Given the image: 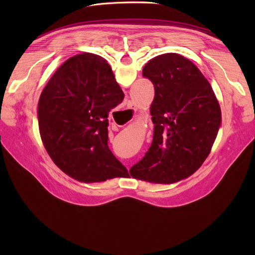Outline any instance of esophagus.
I'll return each instance as SVG.
<instances>
[{
	"label": "esophagus",
	"instance_id": "1",
	"mask_svg": "<svg viewBox=\"0 0 255 255\" xmlns=\"http://www.w3.org/2000/svg\"><path fill=\"white\" fill-rule=\"evenodd\" d=\"M127 112H128L130 115L133 116H135V114H136V111H137V107H136V105L133 103V102H128V105H127Z\"/></svg>",
	"mask_w": 255,
	"mask_h": 255
}]
</instances>
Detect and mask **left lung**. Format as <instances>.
Instances as JSON below:
<instances>
[{"mask_svg":"<svg viewBox=\"0 0 255 255\" xmlns=\"http://www.w3.org/2000/svg\"><path fill=\"white\" fill-rule=\"evenodd\" d=\"M154 85L150 113L152 144L129 169L135 179L170 184L197 171L211 152L221 122L220 106L211 84L187 58L158 55L143 67Z\"/></svg>","mask_w":255,"mask_h":255,"instance_id":"8db88e82","label":"left lung"}]
</instances>
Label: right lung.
Returning a JSON list of instances; mask_svg holds the SVG:
<instances>
[{
  "instance_id": "obj_1",
  "label": "right lung",
  "mask_w": 255,
  "mask_h": 255,
  "mask_svg": "<svg viewBox=\"0 0 255 255\" xmlns=\"http://www.w3.org/2000/svg\"><path fill=\"white\" fill-rule=\"evenodd\" d=\"M125 94L106 60L83 53L53 74L38 103L45 150L61 170L86 183L121 176L127 168L107 144L109 115Z\"/></svg>"
}]
</instances>
